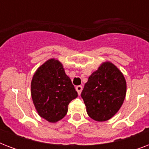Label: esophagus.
Listing matches in <instances>:
<instances>
[{
	"instance_id": "1",
	"label": "esophagus",
	"mask_w": 149,
	"mask_h": 149,
	"mask_svg": "<svg viewBox=\"0 0 149 149\" xmlns=\"http://www.w3.org/2000/svg\"><path fill=\"white\" fill-rule=\"evenodd\" d=\"M76 90H77L78 94H80V93H81L82 90H83V86H80V85H79V86H77V87H76Z\"/></svg>"
}]
</instances>
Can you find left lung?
<instances>
[{
	"label": "left lung",
	"mask_w": 149,
	"mask_h": 149,
	"mask_svg": "<svg viewBox=\"0 0 149 149\" xmlns=\"http://www.w3.org/2000/svg\"><path fill=\"white\" fill-rule=\"evenodd\" d=\"M125 95V77L115 65L108 62L90 76L81 93L88 115L97 121L112 118L119 111Z\"/></svg>",
	"instance_id": "left-lung-1"
}]
</instances>
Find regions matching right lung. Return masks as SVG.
Wrapping results in <instances>:
<instances>
[{
    "mask_svg": "<svg viewBox=\"0 0 149 149\" xmlns=\"http://www.w3.org/2000/svg\"><path fill=\"white\" fill-rule=\"evenodd\" d=\"M31 91L38 114L49 122H56L64 118L70 101L78 96L63 65L54 58L36 70Z\"/></svg>",
    "mask_w": 149,
    "mask_h": 149,
    "instance_id": "1",
    "label": "right lung"
}]
</instances>
